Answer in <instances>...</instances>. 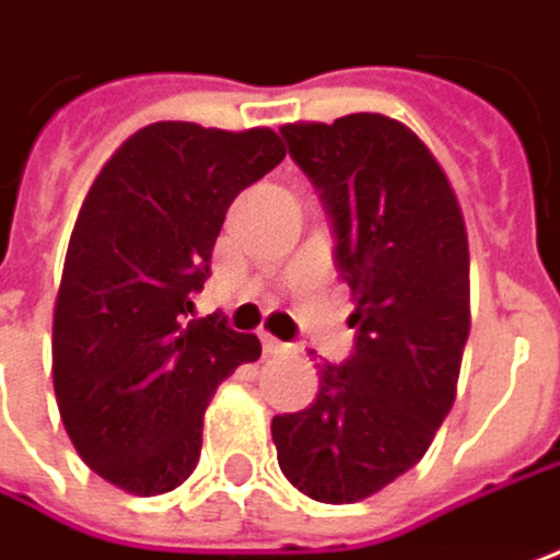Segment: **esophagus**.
Segmentation results:
<instances>
[{"label": "esophagus", "instance_id": "esophagus-1", "mask_svg": "<svg viewBox=\"0 0 560 560\" xmlns=\"http://www.w3.org/2000/svg\"><path fill=\"white\" fill-rule=\"evenodd\" d=\"M262 349H266L269 355H298V352H301L294 342H281V339L269 336V332H262Z\"/></svg>", "mask_w": 560, "mask_h": 560}]
</instances>
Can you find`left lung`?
<instances>
[{
	"label": "left lung",
	"instance_id": "obj_1",
	"mask_svg": "<svg viewBox=\"0 0 560 560\" xmlns=\"http://www.w3.org/2000/svg\"><path fill=\"white\" fill-rule=\"evenodd\" d=\"M320 191L355 349L320 362L307 410L272 420L284 478L320 503H355L410 471L452 410L471 330L468 233L430 147L384 115L284 125Z\"/></svg>",
	"mask_w": 560,
	"mask_h": 560
}]
</instances>
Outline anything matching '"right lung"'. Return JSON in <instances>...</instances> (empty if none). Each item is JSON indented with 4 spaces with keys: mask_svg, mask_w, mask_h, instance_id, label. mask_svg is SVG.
Here are the masks:
<instances>
[{
    "mask_svg": "<svg viewBox=\"0 0 560 560\" xmlns=\"http://www.w3.org/2000/svg\"><path fill=\"white\" fill-rule=\"evenodd\" d=\"M284 160L269 128L156 121L92 182L54 307V390L79 458L156 497L201 455L218 384L262 346L221 314L188 320L233 198Z\"/></svg>",
    "mask_w": 560,
    "mask_h": 560,
    "instance_id": "1",
    "label": "right lung"
}]
</instances>
